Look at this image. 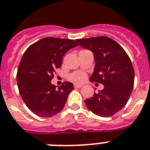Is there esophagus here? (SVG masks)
<instances>
[{"mask_svg": "<svg viewBox=\"0 0 150 150\" xmlns=\"http://www.w3.org/2000/svg\"><path fill=\"white\" fill-rule=\"evenodd\" d=\"M74 86L75 88H80V87L82 86V85H81V84H74Z\"/></svg>", "mask_w": 150, "mask_h": 150, "instance_id": "34e87169", "label": "esophagus"}]
</instances>
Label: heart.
Segmentation results:
<instances>
[{
  "label": "heart",
  "mask_w": 150,
  "mask_h": 150,
  "mask_svg": "<svg viewBox=\"0 0 150 150\" xmlns=\"http://www.w3.org/2000/svg\"><path fill=\"white\" fill-rule=\"evenodd\" d=\"M70 79L75 83H81L85 80L86 75L84 73L80 72V71L74 72L70 75Z\"/></svg>",
  "instance_id": "1"
}]
</instances>
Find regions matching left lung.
Masks as SVG:
<instances>
[{
  "instance_id": "left-lung-1",
  "label": "left lung",
  "mask_w": 150,
  "mask_h": 150,
  "mask_svg": "<svg viewBox=\"0 0 150 150\" xmlns=\"http://www.w3.org/2000/svg\"><path fill=\"white\" fill-rule=\"evenodd\" d=\"M81 47L93 53L94 71L91 82L104 85L103 90L84 100L94 114L111 117L127 104L134 84V69L129 56L118 43L108 37L100 36L77 39Z\"/></svg>"
}]
</instances>
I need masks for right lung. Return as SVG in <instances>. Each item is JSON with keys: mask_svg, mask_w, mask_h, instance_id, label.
Masks as SVG:
<instances>
[{"mask_svg": "<svg viewBox=\"0 0 150 150\" xmlns=\"http://www.w3.org/2000/svg\"><path fill=\"white\" fill-rule=\"evenodd\" d=\"M76 46L74 40L49 37L24 52L17 70V86L23 102L37 116L53 117L64 109L74 85L64 82L57 88L50 81L65 54Z\"/></svg>", "mask_w": 150, "mask_h": 150, "instance_id": "right-lung-1", "label": "right lung"}]
</instances>
